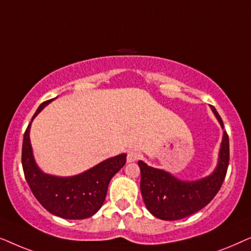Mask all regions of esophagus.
<instances>
[{
	"mask_svg": "<svg viewBox=\"0 0 251 251\" xmlns=\"http://www.w3.org/2000/svg\"><path fill=\"white\" fill-rule=\"evenodd\" d=\"M140 157H142V154L139 152H136V151H130L128 153V157H126V160H128V162H135V161L139 160Z\"/></svg>",
	"mask_w": 251,
	"mask_h": 251,
	"instance_id": "obj_1",
	"label": "esophagus"
}]
</instances>
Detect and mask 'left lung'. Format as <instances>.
Listing matches in <instances>:
<instances>
[{
  "mask_svg": "<svg viewBox=\"0 0 251 251\" xmlns=\"http://www.w3.org/2000/svg\"><path fill=\"white\" fill-rule=\"evenodd\" d=\"M212 112L224 128V123L214 106ZM229 142L224 131L219 151L218 164L210 176L197 181H181L164 170L149 167L138 161L140 168V191L146 208L163 221H177L195 214L204 208L221 190L227 173Z\"/></svg>",
  "mask_w": 251,
  "mask_h": 251,
  "instance_id": "obj_1",
  "label": "left lung"
}]
</instances>
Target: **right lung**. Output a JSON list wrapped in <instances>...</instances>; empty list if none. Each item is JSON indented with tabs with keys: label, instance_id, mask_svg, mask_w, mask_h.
Wrapping results in <instances>:
<instances>
[{
	"label": "right lung",
	"instance_id": "1",
	"mask_svg": "<svg viewBox=\"0 0 251 251\" xmlns=\"http://www.w3.org/2000/svg\"><path fill=\"white\" fill-rule=\"evenodd\" d=\"M52 100L42 102L32 120ZM30 123L24 133L22 163L30 191L48 211L66 219H84L95 215L104 203L112 177L126 164V154H120L73 177L43 174L34 161L29 142Z\"/></svg>",
	"mask_w": 251,
	"mask_h": 251
}]
</instances>
